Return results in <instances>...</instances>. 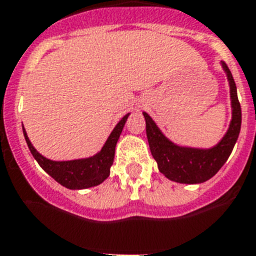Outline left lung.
<instances>
[{"label": "left lung", "mask_w": 256, "mask_h": 256, "mask_svg": "<svg viewBox=\"0 0 256 256\" xmlns=\"http://www.w3.org/2000/svg\"><path fill=\"white\" fill-rule=\"evenodd\" d=\"M226 78L230 82L232 120L226 135L216 146L211 148H192L172 143L162 134L148 113L143 112L150 153L158 170L168 179L176 183L198 184L214 176L230 156L241 130V106L237 98V88L230 68L222 62Z\"/></svg>", "instance_id": "obj_1"}]
</instances>
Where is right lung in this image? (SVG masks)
<instances>
[{"label":"right lung","mask_w":256,"mask_h":256,"mask_svg":"<svg viewBox=\"0 0 256 256\" xmlns=\"http://www.w3.org/2000/svg\"><path fill=\"white\" fill-rule=\"evenodd\" d=\"M128 116H130V113L124 116L121 121L116 125L103 148L96 154L88 157V158L70 160V161L48 160L36 150V148L30 143V138L26 135L24 126L23 134L34 160L38 162V165L51 178H54L58 183L68 188V190H85V188H90V186H99L110 176V166H112L113 160H114L116 144L118 142V138Z\"/></svg>","instance_id":"1"}]
</instances>
